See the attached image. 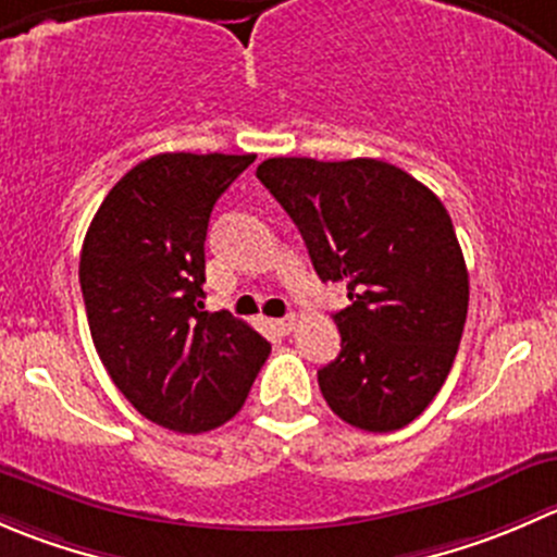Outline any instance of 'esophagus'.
Instances as JSON below:
<instances>
[{
  "label": "esophagus",
  "mask_w": 557,
  "mask_h": 557,
  "mask_svg": "<svg viewBox=\"0 0 557 557\" xmlns=\"http://www.w3.org/2000/svg\"><path fill=\"white\" fill-rule=\"evenodd\" d=\"M274 329H277L280 334H290V331L296 329V318H294V314H288V318L274 320Z\"/></svg>",
  "instance_id": "esophagus-1"
}]
</instances>
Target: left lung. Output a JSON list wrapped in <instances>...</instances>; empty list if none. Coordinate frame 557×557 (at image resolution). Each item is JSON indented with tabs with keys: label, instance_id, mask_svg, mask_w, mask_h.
<instances>
[{
	"label": "left lung",
	"instance_id": "1",
	"mask_svg": "<svg viewBox=\"0 0 557 557\" xmlns=\"http://www.w3.org/2000/svg\"><path fill=\"white\" fill-rule=\"evenodd\" d=\"M256 177L299 226L334 312L342 352L318 372L334 414L372 434L412 423L450 374L469 272L434 190L377 159H267Z\"/></svg>",
	"mask_w": 557,
	"mask_h": 557
}]
</instances>
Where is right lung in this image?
<instances>
[{"label": "right lung", "instance_id": "right-lung-1", "mask_svg": "<svg viewBox=\"0 0 557 557\" xmlns=\"http://www.w3.org/2000/svg\"><path fill=\"white\" fill-rule=\"evenodd\" d=\"M252 161H139L104 196L83 243V301L107 374L139 414L177 434L232 420L272 350L245 320L201 301L210 212Z\"/></svg>", "mask_w": 557, "mask_h": 557}]
</instances>
